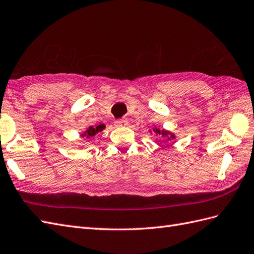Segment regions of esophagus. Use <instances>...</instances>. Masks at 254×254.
I'll list each match as a JSON object with an SVG mask.
<instances>
[{"label": "esophagus", "instance_id": "esophagus-1", "mask_svg": "<svg viewBox=\"0 0 254 254\" xmlns=\"http://www.w3.org/2000/svg\"><path fill=\"white\" fill-rule=\"evenodd\" d=\"M115 125H116L117 127H126V126L127 125V120H125V119H117V120L115 121Z\"/></svg>", "mask_w": 254, "mask_h": 254}]
</instances>
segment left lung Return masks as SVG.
I'll return each mask as SVG.
<instances>
[{"label": "left lung", "instance_id": "left-lung-1", "mask_svg": "<svg viewBox=\"0 0 254 254\" xmlns=\"http://www.w3.org/2000/svg\"><path fill=\"white\" fill-rule=\"evenodd\" d=\"M154 132H155V133H158V134H162V136H167V135H171V137H167V139H171V138H175V136H174V134H170V132H166V131H163V129H162V131H160V129H158V128H155V129H154Z\"/></svg>", "mask_w": 254, "mask_h": 254}]
</instances>
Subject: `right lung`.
<instances>
[{
  "instance_id": "right-lung-1",
  "label": "right lung",
  "mask_w": 254,
  "mask_h": 254,
  "mask_svg": "<svg viewBox=\"0 0 254 254\" xmlns=\"http://www.w3.org/2000/svg\"><path fill=\"white\" fill-rule=\"evenodd\" d=\"M105 128V126L104 125H100V126H97V127H90L86 132H84L81 136L82 137H91V136H94L95 134H97L99 132H101V131H103V129Z\"/></svg>"
}]
</instances>
